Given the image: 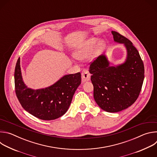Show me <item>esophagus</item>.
<instances>
[{"instance_id":"34e87169","label":"esophagus","mask_w":157,"mask_h":157,"mask_svg":"<svg viewBox=\"0 0 157 157\" xmlns=\"http://www.w3.org/2000/svg\"><path fill=\"white\" fill-rule=\"evenodd\" d=\"M81 77H82V82H84L90 79L91 74L89 73V71L87 70H83L81 73Z\"/></svg>"}]
</instances>
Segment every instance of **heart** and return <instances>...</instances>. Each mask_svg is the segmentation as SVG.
Returning a JSON list of instances; mask_svg holds the SVG:
<instances>
[{
    "mask_svg": "<svg viewBox=\"0 0 157 157\" xmlns=\"http://www.w3.org/2000/svg\"><path fill=\"white\" fill-rule=\"evenodd\" d=\"M98 43L96 38H91L84 42L75 51L74 56L79 59L89 58L93 53Z\"/></svg>",
    "mask_w": 157,
    "mask_h": 157,
    "instance_id": "heart-1",
    "label": "heart"
}]
</instances>
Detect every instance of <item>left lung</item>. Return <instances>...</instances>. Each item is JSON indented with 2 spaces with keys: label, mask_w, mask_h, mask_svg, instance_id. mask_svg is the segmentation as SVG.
Returning a JSON list of instances; mask_svg holds the SVG:
<instances>
[{
  "label": "left lung",
  "mask_w": 157,
  "mask_h": 157,
  "mask_svg": "<svg viewBox=\"0 0 157 157\" xmlns=\"http://www.w3.org/2000/svg\"><path fill=\"white\" fill-rule=\"evenodd\" d=\"M116 42L123 43L127 52L125 61L117 66H109L102 55L91 63L94 98L98 105L109 113H117L137 99L144 79V65L138 50L127 38L112 31Z\"/></svg>",
  "instance_id": "left-lung-1"
}]
</instances>
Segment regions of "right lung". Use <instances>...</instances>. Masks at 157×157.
I'll use <instances>...</instances> for the list:
<instances>
[{
  "mask_svg": "<svg viewBox=\"0 0 157 157\" xmlns=\"http://www.w3.org/2000/svg\"><path fill=\"white\" fill-rule=\"evenodd\" d=\"M14 79L15 93L22 107L40 119L51 121L60 117L68 110L81 84V75L80 73L65 75L50 87L34 90L28 88L22 79L19 58Z\"/></svg>",
  "mask_w": 157,
  "mask_h": 157,
  "instance_id": "add662e5",
  "label": "right lung"
}]
</instances>
